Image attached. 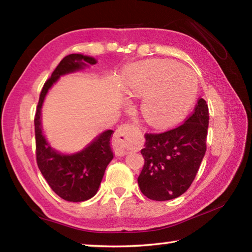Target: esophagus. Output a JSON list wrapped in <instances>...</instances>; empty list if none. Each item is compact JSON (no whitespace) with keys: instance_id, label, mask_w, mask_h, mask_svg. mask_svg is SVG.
I'll use <instances>...</instances> for the list:
<instances>
[{"instance_id":"esophagus-1","label":"esophagus","mask_w":252,"mask_h":252,"mask_svg":"<svg viewBox=\"0 0 252 252\" xmlns=\"http://www.w3.org/2000/svg\"><path fill=\"white\" fill-rule=\"evenodd\" d=\"M136 131V127L132 125H122L119 126L116 133H114V147L118 155H126L132 148H133V141L132 135Z\"/></svg>"}]
</instances>
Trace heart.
<instances>
[{"mask_svg":"<svg viewBox=\"0 0 252 252\" xmlns=\"http://www.w3.org/2000/svg\"><path fill=\"white\" fill-rule=\"evenodd\" d=\"M125 87L132 96H143V116L153 125L173 121L185 111L197 91V79L189 69L165 60L130 65Z\"/></svg>","mask_w":252,"mask_h":252,"instance_id":"1","label":"heart"}]
</instances>
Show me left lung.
I'll list each match as a JSON object with an SVG mask.
<instances>
[{
	"label": "left lung",
	"mask_w": 252,
	"mask_h": 252,
	"mask_svg": "<svg viewBox=\"0 0 252 252\" xmlns=\"http://www.w3.org/2000/svg\"><path fill=\"white\" fill-rule=\"evenodd\" d=\"M208 126L207 102L199 99L194 112L181 126L146 134L141 150L144 165L138 183L147 198L167 201L189 189L206 155Z\"/></svg>",
	"instance_id": "1"
}]
</instances>
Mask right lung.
<instances>
[{
  "instance_id": "1",
  "label": "right lung",
  "mask_w": 252,
  "mask_h": 252,
  "mask_svg": "<svg viewBox=\"0 0 252 252\" xmlns=\"http://www.w3.org/2000/svg\"><path fill=\"white\" fill-rule=\"evenodd\" d=\"M96 62L94 58L83 54H69L63 58L42 89L34 119L36 162L40 171L51 189L71 202L85 201L96 194L105 169L113 159L110 141L114 131L106 130L97 134L78 152L62 153L51 147L43 134L42 106L49 90L61 76L82 71Z\"/></svg>"
}]
</instances>
